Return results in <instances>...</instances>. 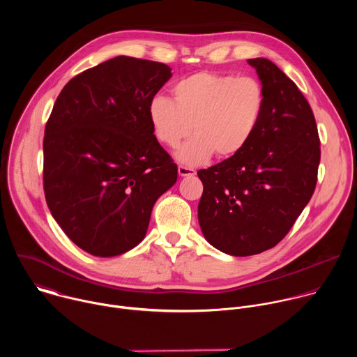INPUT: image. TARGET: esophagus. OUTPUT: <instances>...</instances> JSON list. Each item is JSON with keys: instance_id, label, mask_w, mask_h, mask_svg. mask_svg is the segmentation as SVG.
I'll use <instances>...</instances> for the list:
<instances>
[{"instance_id": "34e87169", "label": "esophagus", "mask_w": 357, "mask_h": 357, "mask_svg": "<svg viewBox=\"0 0 357 357\" xmlns=\"http://www.w3.org/2000/svg\"><path fill=\"white\" fill-rule=\"evenodd\" d=\"M178 172L181 176H193L196 174L195 169L192 168H188V167H183V165H179L178 167Z\"/></svg>"}]
</instances>
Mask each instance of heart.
I'll list each match as a JSON object with an SVG mask.
<instances>
[{"label": "heart", "instance_id": "1", "mask_svg": "<svg viewBox=\"0 0 357 357\" xmlns=\"http://www.w3.org/2000/svg\"><path fill=\"white\" fill-rule=\"evenodd\" d=\"M174 101L155 96L148 105V120L157 139L175 148L193 130L190 138L176 151L185 165L206 162L213 152L230 158L250 142L261 120L266 93L251 76L200 72L179 80Z\"/></svg>", "mask_w": 357, "mask_h": 357}]
</instances>
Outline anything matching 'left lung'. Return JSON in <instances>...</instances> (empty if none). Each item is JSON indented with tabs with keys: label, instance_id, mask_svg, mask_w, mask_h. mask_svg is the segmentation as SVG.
<instances>
[{
	"label": "left lung",
	"instance_id": "1",
	"mask_svg": "<svg viewBox=\"0 0 357 357\" xmlns=\"http://www.w3.org/2000/svg\"><path fill=\"white\" fill-rule=\"evenodd\" d=\"M266 93L259 127L238 154L197 171V219L205 238L236 257L277 245L311 200L321 161L311 106L271 61H247Z\"/></svg>",
	"mask_w": 357,
	"mask_h": 357
}]
</instances>
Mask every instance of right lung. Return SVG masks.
<instances>
[{"instance_id": "right-lung-1", "label": "right lung", "mask_w": 357, "mask_h": 357, "mask_svg": "<svg viewBox=\"0 0 357 357\" xmlns=\"http://www.w3.org/2000/svg\"><path fill=\"white\" fill-rule=\"evenodd\" d=\"M165 63L117 56L75 76L45 127L43 190L65 234L97 257L145 237L157 199L178 179L148 105L171 79Z\"/></svg>"}]
</instances>
